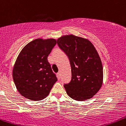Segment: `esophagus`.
Returning a JSON list of instances; mask_svg holds the SVG:
<instances>
[{"instance_id": "1", "label": "esophagus", "mask_w": 126, "mask_h": 126, "mask_svg": "<svg viewBox=\"0 0 126 126\" xmlns=\"http://www.w3.org/2000/svg\"><path fill=\"white\" fill-rule=\"evenodd\" d=\"M57 78L59 79H60V78H61V75H60V73H58V74H57Z\"/></svg>"}]
</instances>
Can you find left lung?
Here are the masks:
<instances>
[{
  "mask_svg": "<svg viewBox=\"0 0 126 126\" xmlns=\"http://www.w3.org/2000/svg\"><path fill=\"white\" fill-rule=\"evenodd\" d=\"M57 44L68 56L72 79L64 85L68 96L77 101L91 99L103 84V66L100 56L89 40L74 34L61 36Z\"/></svg>",
  "mask_w": 126,
  "mask_h": 126,
  "instance_id": "1",
  "label": "left lung"
}]
</instances>
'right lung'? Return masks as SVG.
Returning a JSON list of instances; mask_svg holds the SVG:
<instances>
[{
	"label": "right lung",
	"instance_id": "1",
	"mask_svg": "<svg viewBox=\"0 0 126 126\" xmlns=\"http://www.w3.org/2000/svg\"><path fill=\"white\" fill-rule=\"evenodd\" d=\"M56 44L55 39L38 38L27 44L16 58L12 77L17 90L26 99L42 100L57 81L48 62Z\"/></svg>",
	"mask_w": 126,
	"mask_h": 126
}]
</instances>
